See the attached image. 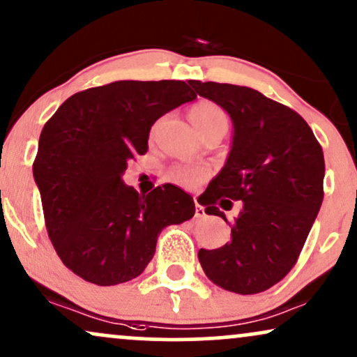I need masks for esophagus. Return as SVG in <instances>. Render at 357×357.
Wrapping results in <instances>:
<instances>
[{"instance_id": "esophagus-1", "label": "esophagus", "mask_w": 357, "mask_h": 357, "mask_svg": "<svg viewBox=\"0 0 357 357\" xmlns=\"http://www.w3.org/2000/svg\"><path fill=\"white\" fill-rule=\"evenodd\" d=\"M194 215H196V218H204L206 215L204 207H202L197 201H196V212H194Z\"/></svg>"}]
</instances>
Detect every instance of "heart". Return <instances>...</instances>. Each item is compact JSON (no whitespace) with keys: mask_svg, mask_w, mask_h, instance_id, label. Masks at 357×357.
I'll list each match as a JSON object with an SVG mask.
<instances>
[{"mask_svg":"<svg viewBox=\"0 0 357 357\" xmlns=\"http://www.w3.org/2000/svg\"><path fill=\"white\" fill-rule=\"evenodd\" d=\"M189 120L192 121L194 128L199 135L211 132V130L222 128L227 132L229 128V116L224 112V108L218 103L211 100H201L189 108L188 112ZM204 171L197 168H188V166H173L169 169L171 181L181 186H196L204 179Z\"/></svg>","mask_w":357,"mask_h":357,"instance_id":"obj_1","label":"heart"}]
</instances>
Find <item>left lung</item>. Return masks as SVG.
Listing matches in <instances>:
<instances>
[{"label": "left lung", "instance_id": "8db88e82", "mask_svg": "<svg viewBox=\"0 0 357 357\" xmlns=\"http://www.w3.org/2000/svg\"><path fill=\"white\" fill-rule=\"evenodd\" d=\"M189 85L218 103L234 123L232 148L222 171L202 194L206 214L233 201L231 242L201 249L199 261L212 283L238 295L268 290L295 267L323 202L324 156L308 123L290 107L259 90L232 84Z\"/></svg>", "mask_w": 357, "mask_h": 357}]
</instances>
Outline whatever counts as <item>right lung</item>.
I'll use <instances>...</instances> for the list:
<instances>
[{
	"instance_id": "right-lung-1",
	"label": "right lung",
	"mask_w": 357,
	"mask_h": 357,
	"mask_svg": "<svg viewBox=\"0 0 357 357\" xmlns=\"http://www.w3.org/2000/svg\"><path fill=\"white\" fill-rule=\"evenodd\" d=\"M196 98L183 80H116L67 98L46 121L33 173L54 249L67 268L100 287L137 278L161 231L196 212L173 184L138 194L126 165L148 151L155 121Z\"/></svg>"
}]
</instances>
